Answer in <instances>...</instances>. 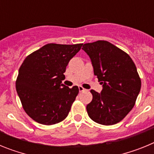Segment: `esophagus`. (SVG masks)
Returning a JSON list of instances; mask_svg holds the SVG:
<instances>
[{
	"label": "esophagus",
	"mask_w": 154,
	"mask_h": 154,
	"mask_svg": "<svg viewBox=\"0 0 154 154\" xmlns=\"http://www.w3.org/2000/svg\"><path fill=\"white\" fill-rule=\"evenodd\" d=\"M79 92H83V91L86 90V89H84L83 87L82 86V85H79Z\"/></svg>",
	"instance_id": "34e87169"
}]
</instances>
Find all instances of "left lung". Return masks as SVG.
<instances>
[{
	"mask_svg": "<svg viewBox=\"0 0 154 154\" xmlns=\"http://www.w3.org/2000/svg\"><path fill=\"white\" fill-rule=\"evenodd\" d=\"M94 75L103 85L101 93L90 91L92 100L86 110L91 119L102 125L116 124L130 112L140 91L137 67L127 53L107 41L84 44Z\"/></svg>",
	"mask_w": 154,
	"mask_h": 154,
	"instance_id": "1",
	"label": "left lung"
}]
</instances>
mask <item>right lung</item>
I'll use <instances>...</instances> for the list:
<instances>
[{
    "label": "right lung",
    "mask_w": 154,
    "mask_h": 154,
    "mask_svg": "<svg viewBox=\"0 0 154 154\" xmlns=\"http://www.w3.org/2000/svg\"><path fill=\"white\" fill-rule=\"evenodd\" d=\"M83 44L50 43L25 58L16 80L22 107L37 123L53 125L67 117L79 93L62 84L66 66Z\"/></svg>",
    "instance_id": "1"
}]
</instances>
